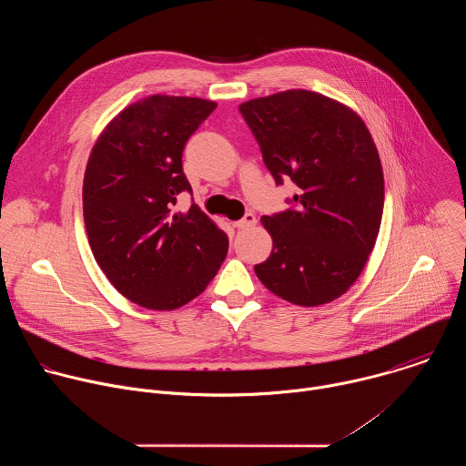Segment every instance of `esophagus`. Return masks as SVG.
<instances>
[{"mask_svg":"<svg viewBox=\"0 0 466 466\" xmlns=\"http://www.w3.org/2000/svg\"><path fill=\"white\" fill-rule=\"evenodd\" d=\"M256 225V216L254 214H245L239 221L234 223L236 228H248V227H254Z\"/></svg>","mask_w":466,"mask_h":466,"instance_id":"esophagus-1","label":"esophagus"}]
</instances>
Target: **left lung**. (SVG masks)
<instances>
[{"label": "left lung", "mask_w": 466, "mask_h": 466, "mask_svg": "<svg viewBox=\"0 0 466 466\" xmlns=\"http://www.w3.org/2000/svg\"><path fill=\"white\" fill-rule=\"evenodd\" d=\"M277 184H297L293 208L263 216L273 238L256 277L297 306L339 299L361 275L383 214V171L363 119L309 90L239 105Z\"/></svg>", "instance_id": "obj_1"}]
</instances>
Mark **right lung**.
<instances>
[{
  "instance_id": "add662e5",
  "label": "right lung",
  "mask_w": 466,
  "mask_h": 466,
  "mask_svg": "<svg viewBox=\"0 0 466 466\" xmlns=\"http://www.w3.org/2000/svg\"><path fill=\"white\" fill-rule=\"evenodd\" d=\"M216 106L157 94L123 108L92 147L83 182L90 248L110 284L142 308L187 304L225 261L227 234L197 205L173 208L191 193L184 146Z\"/></svg>"
}]
</instances>
